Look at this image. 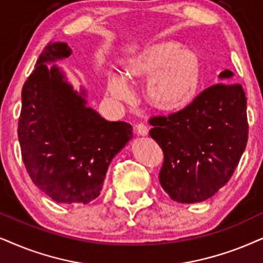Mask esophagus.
<instances>
[{
  "label": "esophagus",
  "instance_id": "1",
  "mask_svg": "<svg viewBox=\"0 0 263 263\" xmlns=\"http://www.w3.org/2000/svg\"><path fill=\"white\" fill-rule=\"evenodd\" d=\"M136 132H137V135H139V136H147L149 129H148L147 126L141 122V124L136 125Z\"/></svg>",
  "mask_w": 263,
  "mask_h": 263
}]
</instances>
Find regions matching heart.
I'll return each instance as SVG.
<instances>
[{
    "label": "heart",
    "mask_w": 263,
    "mask_h": 263,
    "mask_svg": "<svg viewBox=\"0 0 263 263\" xmlns=\"http://www.w3.org/2000/svg\"><path fill=\"white\" fill-rule=\"evenodd\" d=\"M126 75L134 80H148L147 95L155 108L176 111L184 108L197 95L201 81V62L192 49L172 41L158 42L132 58ZM111 96L129 102L134 92L125 79L111 75L108 81Z\"/></svg>",
    "instance_id": "obj_1"
}]
</instances>
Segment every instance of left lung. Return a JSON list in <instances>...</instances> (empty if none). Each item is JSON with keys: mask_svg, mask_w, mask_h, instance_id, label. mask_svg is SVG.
<instances>
[{"mask_svg": "<svg viewBox=\"0 0 263 263\" xmlns=\"http://www.w3.org/2000/svg\"><path fill=\"white\" fill-rule=\"evenodd\" d=\"M212 85L182 110L153 116L151 137L164 152L159 181L172 200L184 204L211 198L232 177L248 143L247 97L242 86Z\"/></svg>", "mask_w": 263, "mask_h": 263, "instance_id": "1", "label": "left lung"}]
</instances>
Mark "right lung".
Returning <instances> with one entry per match:
<instances>
[{"instance_id": "1", "label": "right lung", "mask_w": 263, "mask_h": 263, "mask_svg": "<svg viewBox=\"0 0 263 263\" xmlns=\"http://www.w3.org/2000/svg\"><path fill=\"white\" fill-rule=\"evenodd\" d=\"M71 48L49 42L23 86L18 138L36 187L63 204H87L101 194L109 164L132 138V126L107 121L86 105L57 65Z\"/></svg>"}]
</instances>
